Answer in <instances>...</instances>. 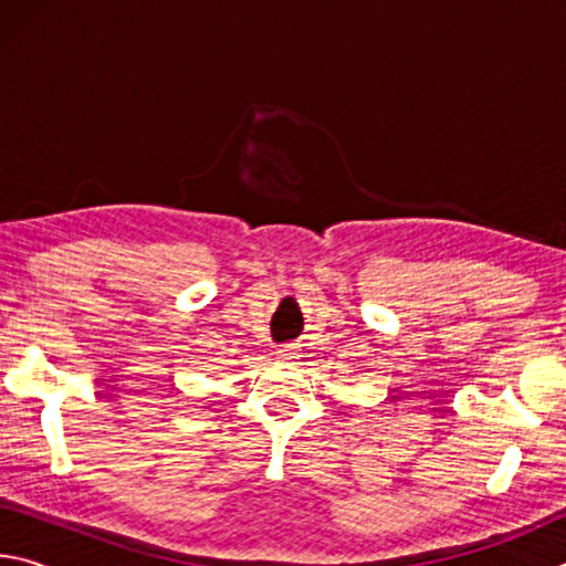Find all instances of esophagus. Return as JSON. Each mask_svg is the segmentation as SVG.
Listing matches in <instances>:
<instances>
[{
  "label": "esophagus",
  "instance_id": "34e87169",
  "mask_svg": "<svg viewBox=\"0 0 566 566\" xmlns=\"http://www.w3.org/2000/svg\"><path fill=\"white\" fill-rule=\"evenodd\" d=\"M276 359H282V361H292V359H296V349L292 347V344H286V347H280V349H276Z\"/></svg>",
  "mask_w": 566,
  "mask_h": 566
}]
</instances>
